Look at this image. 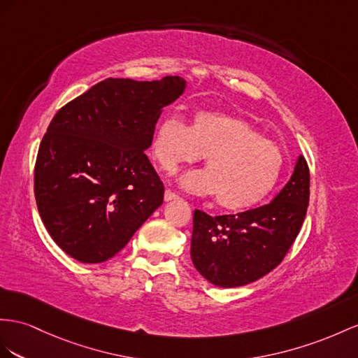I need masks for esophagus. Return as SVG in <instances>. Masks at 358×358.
Listing matches in <instances>:
<instances>
[{
  "instance_id": "34e87169",
  "label": "esophagus",
  "mask_w": 358,
  "mask_h": 358,
  "mask_svg": "<svg viewBox=\"0 0 358 358\" xmlns=\"http://www.w3.org/2000/svg\"><path fill=\"white\" fill-rule=\"evenodd\" d=\"M177 199H180V196L177 194H173L172 190L164 192V201H166V203H169V201H177Z\"/></svg>"
}]
</instances>
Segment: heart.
Masks as SVG:
<instances>
[{"instance_id":"b5f03b06","label":"heart","mask_w":358,"mask_h":358,"mask_svg":"<svg viewBox=\"0 0 358 358\" xmlns=\"http://www.w3.org/2000/svg\"><path fill=\"white\" fill-rule=\"evenodd\" d=\"M152 155L166 172L206 155L207 169L189 171L180 186L201 196L216 195L227 210L257 206L277 186L284 155L239 116L199 112L189 127L177 115L164 116L154 131Z\"/></svg>"}]
</instances>
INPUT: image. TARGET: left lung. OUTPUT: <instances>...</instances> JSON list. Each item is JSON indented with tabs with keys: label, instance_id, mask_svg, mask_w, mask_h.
<instances>
[{
	"label": "left lung",
	"instance_id": "left-lung-1",
	"mask_svg": "<svg viewBox=\"0 0 358 358\" xmlns=\"http://www.w3.org/2000/svg\"><path fill=\"white\" fill-rule=\"evenodd\" d=\"M310 172L299 155L287 185L269 204L237 215L194 212L190 257L203 277L231 289L257 281L284 259L307 213Z\"/></svg>",
	"mask_w": 358,
	"mask_h": 358
}]
</instances>
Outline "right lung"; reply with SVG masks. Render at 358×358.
I'll return each mask as SVG.
<instances>
[{
    "label": "right lung",
    "mask_w": 358,
    "mask_h": 358,
    "mask_svg": "<svg viewBox=\"0 0 358 358\" xmlns=\"http://www.w3.org/2000/svg\"><path fill=\"white\" fill-rule=\"evenodd\" d=\"M186 87L178 76L108 78L52 117L36 160L34 195L45 228L72 259H112L162 206L163 182L145 151L163 108Z\"/></svg>",
    "instance_id": "obj_1"
}]
</instances>
